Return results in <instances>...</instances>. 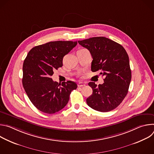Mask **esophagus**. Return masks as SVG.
Returning a JSON list of instances; mask_svg holds the SVG:
<instances>
[{
	"label": "esophagus",
	"mask_w": 154,
	"mask_h": 154,
	"mask_svg": "<svg viewBox=\"0 0 154 154\" xmlns=\"http://www.w3.org/2000/svg\"><path fill=\"white\" fill-rule=\"evenodd\" d=\"M85 86V84L83 82H79L78 83V86L79 87H82V86Z\"/></svg>",
	"instance_id": "34e87169"
}]
</instances>
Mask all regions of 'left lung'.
<instances>
[{
	"instance_id": "obj_1",
	"label": "left lung",
	"mask_w": 154,
	"mask_h": 154,
	"mask_svg": "<svg viewBox=\"0 0 154 154\" xmlns=\"http://www.w3.org/2000/svg\"><path fill=\"white\" fill-rule=\"evenodd\" d=\"M78 42L90 52L93 59L91 71H99L100 74L105 77L102 85L88 83L93 94L86 99L88 105L100 112L113 110L126 96L131 81L127 52L119 44L103 36L93 37Z\"/></svg>"
}]
</instances>
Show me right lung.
Here are the masks:
<instances>
[{
  "mask_svg": "<svg viewBox=\"0 0 154 154\" xmlns=\"http://www.w3.org/2000/svg\"><path fill=\"white\" fill-rule=\"evenodd\" d=\"M77 44V41H51L35 46L28 53L23 63V85L26 94L39 110L53 114L63 109L77 89L72 81L58 83L51 76L63 66V59Z\"/></svg>",
  "mask_w": 154,
  "mask_h": 154,
  "instance_id": "right-lung-1",
  "label": "right lung"
}]
</instances>
